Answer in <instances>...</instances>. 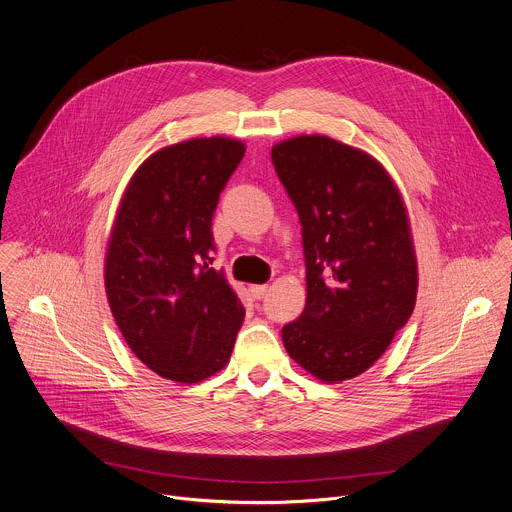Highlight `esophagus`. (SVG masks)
<instances>
[{
    "label": "esophagus",
    "mask_w": 512,
    "mask_h": 512,
    "mask_svg": "<svg viewBox=\"0 0 512 512\" xmlns=\"http://www.w3.org/2000/svg\"><path fill=\"white\" fill-rule=\"evenodd\" d=\"M250 292L256 300H262L268 294V286L266 284H258V286H250Z\"/></svg>",
    "instance_id": "obj_1"
}]
</instances>
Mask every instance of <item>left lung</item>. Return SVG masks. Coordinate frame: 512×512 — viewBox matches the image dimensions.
<instances>
[{"label":"left lung","instance_id":"8db88e82","mask_svg":"<svg viewBox=\"0 0 512 512\" xmlns=\"http://www.w3.org/2000/svg\"><path fill=\"white\" fill-rule=\"evenodd\" d=\"M302 224L304 312L282 328L290 358L322 382L368 370L410 318L418 268L404 200L370 154L328 136L272 148Z\"/></svg>","mask_w":512,"mask_h":512}]
</instances>
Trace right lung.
Instances as JSON below:
<instances>
[{
	"mask_svg": "<svg viewBox=\"0 0 512 512\" xmlns=\"http://www.w3.org/2000/svg\"><path fill=\"white\" fill-rule=\"evenodd\" d=\"M240 140L192 138L154 152L120 200L104 282L132 352L158 376L196 384L222 370L244 306L214 270L212 218L244 158Z\"/></svg>",
	"mask_w": 512,
	"mask_h": 512,
	"instance_id": "obj_1",
	"label": "right lung"
}]
</instances>
